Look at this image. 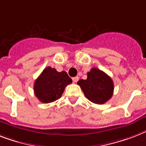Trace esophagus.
<instances>
[{"mask_svg":"<svg viewBox=\"0 0 146 146\" xmlns=\"http://www.w3.org/2000/svg\"><path fill=\"white\" fill-rule=\"evenodd\" d=\"M79 77L78 76H76V77H73V78H72V79H73V82H78V80H79Z\"/></svg>","mask_w":146,"mask_h":146,"instance_id":"1","label":"esophagus"}]
</instances>
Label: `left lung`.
Segmentation results:
<instances>
[{"instance_id":"8db88e82","label":"left lung","mask_w":146,"mask_h":146,"mask_svg":"<svg viewBox=\"0 0 146 146\" xmlns=\"http://www.w3.org/2000/svg\"><path fill=\"white\" fill-rule=\"evenodd\" d=\"M77 84L85 97L94 104H105L113 94L114 84L112 79L98 68H92L88 73L87 79H80Z\"/></svg>"}]
</instances>
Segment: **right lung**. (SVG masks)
<instances>
[{"instance_id": "add662e5", "label": "right lung", "mask_w": 146, "mask_h": 146, "mask_svg": "<svg viewBox=\"0 0 146 146\" xmlns=\"http://www.w3.org/2000/svg\"><path fill=\"white\" fill-rule=\"evenodd\" d=\"M70 83L72 79L65 71L58 72L47 67L35 80L34 94L40 102L48 104L61 98L66 86Z\"/></svg>"}]
</instances>
